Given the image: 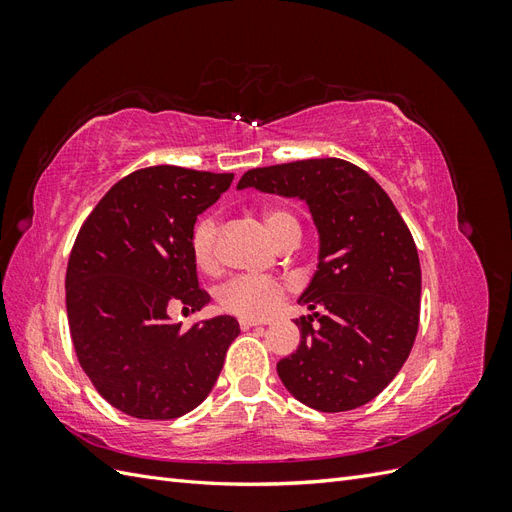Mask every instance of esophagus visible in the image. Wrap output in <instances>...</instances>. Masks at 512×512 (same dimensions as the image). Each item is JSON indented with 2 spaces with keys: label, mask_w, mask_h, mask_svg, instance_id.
I'll use <instances>...</instances> for the list:
<instances>
[{
  "label": "esophagus",
  "mask_w": 512,
  "mask_h": 512,
  "mask_svg": "<svg viewBox=\"0 0 512 512\" xmlns=\"http://www.w3.org/2000/svg\"><path fill=\"white\" fill-rule=\"evenodd\" d=\"M258 324H265V322H258V320H252V318H239V327L245 331V329H252V327H258Z\"/></svg>",
  "instance_id": "1"
}]
</instances>
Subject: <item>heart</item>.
<instances>
[{
  "instance_id": "obj_1",
  "label": "heart",
  "mask_w": 512,
  "mask_h": 512,
  "mask_svg": "<svg viewBox=\"0 0 512 512\" xmlns=\"http://www.w3.org/2000/svg\"><path fill=\"white\" fill-rule=\"evenodd\" d=\"M262 220L275 241L284 245L290 237H301V226L294 215L284 207H267ZM220 218L207 213L194 224L190 237V252L194 265L203 273H215L220 269ZM284 299V286L271 277L237 275L218 288V303L226 312L241 318H265Z\"/></svg>"
}]
</instances>
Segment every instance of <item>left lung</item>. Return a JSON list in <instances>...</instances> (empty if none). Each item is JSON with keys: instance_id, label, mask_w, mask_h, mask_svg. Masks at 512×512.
Masks as SVG:
<instances>
[{"instance_id": "1", "label": "left lung", "mask_w": 512, "mask_h": 512, "mask_svg": "<svg viewBox=\"0 0 512 512\" xmlns=\"http://www.w3.org/2000/svg\"><path fill=\"white\" fill-rule=\"evenodd\" d=\"M299 198L318 230V265L294 320L299 348L277 363L294 399L320 412L354 410L404 367L418 331L421 262L393 200L339 158L252 168L237 190Z\"/></svg>"}]
</instances>
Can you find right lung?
<instances>
[{
  "instance_id": "1",
  "label": "right lung",
  "mask_w": 512,
  "mask_h": 512,
  "mask_svg": "<svg viewBox=\"0 0 512 512\" xmlns=\"http://www.w3.org/2000/svg\"><path fill=\"white\" fill-rule=\"evenodd\" d=\"M232 179L179 166L136 170L79 230L66 273L72 344L98 393L121 412L147 421L183 416L220 376L239 322L215 316L183 331L168 309L196 312L211 301L198 288L190 237Z\"/></svg>"
}]
</instances>
